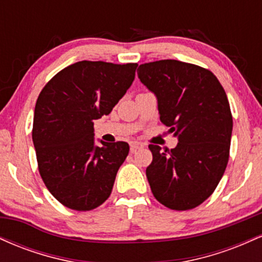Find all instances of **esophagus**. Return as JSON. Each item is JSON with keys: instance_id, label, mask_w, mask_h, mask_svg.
<instances>
[{"instance_id": "34e87169", "label": "esophagus", "mask_w": 262, "mask_h": 262, "mask_svg": "<svg viewBox=\"0 0 262 262\" xmlns=\"http://www.w3.org/2000/svg\"><path fill=\"white\" fill-rule=\"evenodd\" d=\"M143 144L141 143H138V141H132L130 143V152L132 154H134V152H137V150H139L143 148Z\"/></svg>"}]
</instances>
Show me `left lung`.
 I'll use <instances>...</instances> for the list:
<instances>
[{"instance_id":"1","label":"left lung","mask_w":262,"mask_h":262,"mask_svg":"<svg viewBox=\"0 0 262 262\" xmlns=\"http://www.w3.org/2000/svg\"><path fill=\"white\" fill-rule=\"evenodd\" d=\"M138 71L158 100L160 121L179 140L165 151L149 145L150 188L167 208H194L213 193L229 160L233 117L223 86L209 70L179 60L141 64Z\"/></svg>"}]
</instances>
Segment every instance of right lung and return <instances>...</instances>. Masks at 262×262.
<instances>
[{"label":"right lung","mask_w":262,"mask_h":262,"mask_svg":"<svg viewBox=\"0 0 262 262\" xmlns=\"http://www.w3.org/2000/svg\"><path fill=\"white\" fill-rule=\"evenodd\" d=\"M137 66L83 60L62 69L39 95L32 132L39 172L68 208H97L112 192L129 145L103 140L97 145L93 121L112 112Z\"/></svg>","instance_id":"1"}]
</instances>
